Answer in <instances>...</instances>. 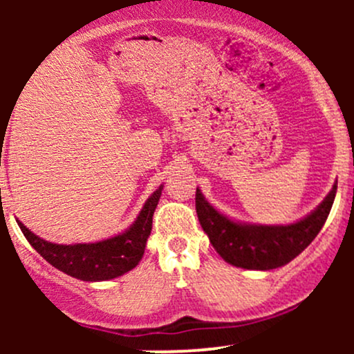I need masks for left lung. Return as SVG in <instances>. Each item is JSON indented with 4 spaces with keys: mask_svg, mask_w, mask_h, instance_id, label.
I'll return each instance as SVG.
<instances>
[{
    "mask_svg": "<svg viewBox=\"0 0 354 354\" xmlns=\"http://www.w3.org/2000/svg\"><path fill=\"white\" fill-rule=\"evenodd\" d=\"M336 188L338 183L310 216L288 226H254L231 221L209 206L198 188L196 213L203 231L226 263L245 270H274L295 259L318 236L331 211Z\"/></svg>",
    "mask_w": 354,
    "mask_h": 354,
    "instance_id": "left-lung-1",
    "label": "left lung"
}]
</instances>
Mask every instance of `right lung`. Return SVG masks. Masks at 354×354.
I'll list each match as a JSON object with an SVG mask.
<instances>
[{"instance_id": "add662e5", "label": "right lung", "mask_w": 354, "mask_h": 354, "mask_svg": "<svg viewBox=\"0 0 354 354\" xmlns=\"http://www.w3.org/2000/svg\"><path fill=\"white\" fill-rule=\"evenodd\" d=\"M161 189L163 186L154 191L145 203L140 216L133 223L131 228L126 230L123 234L100 243L55 245L36 236L23 223L18 221V226L30 245L59 271L83 281H106L131 271L143 258L146 239L151 233L153 214L160 201Z\"/></svg>"}]
</instances>
